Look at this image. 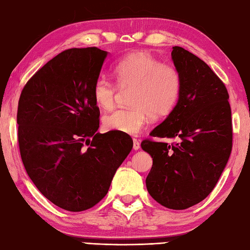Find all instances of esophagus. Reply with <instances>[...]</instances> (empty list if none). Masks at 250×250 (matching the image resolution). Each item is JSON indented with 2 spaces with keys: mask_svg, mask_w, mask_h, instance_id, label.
I'll return each instance as SVG.
<instances>
[{
  "mask_svg": "<svg viewBox=\"0 0 250 250\" xmlns=\"http://www.w3.org/2000/svg\"><path fill=\"white\" fill-rule=\"evenodd\" d=\"M141 148V145H140V141L138 139H133V149L139 150Z\"/></svg>",
  "mask_w": 250,
  "mask_h": 250,
  "instance_id": "esophagus-1",
  "label": "esophagus"
}]
</instances>
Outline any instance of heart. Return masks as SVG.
<instances>
[{
  "label": "heart",
  "instance_id": "1",
  "mask_svg": "<svg viewBox=\"0 0 250 250\" xmlns=\"http://www.w3.org/2000/svg\"><path fill=\"white\" fill-rule=\"evenodd\" d=\"M118 86L133 88L129 109H118L105 115L102 126L108 132L135 135L151 116L165 118L176 108L182 93L180 71L163 63L149 52H132L123 57L112 68ZM117 85L99 77L93 85V99L98 107L110 109L117 95Z\"/></svg>",
  "mask_w": 250,
  "mask_h": 250
}]
</instances>
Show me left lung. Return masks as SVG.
I'll return each mask as SVG.
<instances>
[{
  "label": "left lung",
  "mask_w": 250,
  "mask_h": 250,
  "mask_svg": "<svg viewBox=\"0 0 250 250\" xmlns=\"http://www.w3.org/2000/svg\"><path fill=\"white\" fill-rule=\"evenodd\" d=\"M182 78L176 108L150 135L176 142L143 140L152 157L146 179L148 192L169 209H187L203 201L216 186L232 149L229 93L209 66L181 46L172 51Z\"/></svg>",
  "instance_id": "1"
}]
</instances>
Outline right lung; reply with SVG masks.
I'll return each instance as SVG.
<instances>
[{
    "mask_svg": "<svg viewBox=\"0 0 250 250\" xmlns=\"http://www.w3.org/2000/svg\"><path fill=\"white\" fill-rule=\"evenodd\" d=\"M107 54L94 46L62 51L20 94L17 124L26 172L44 197L69 211L104 199L133 146L128 134L97 133L93 85Z\"/></svg>",
    "mask_w": 250,
    "mask_h": 250,
    "instance_id": "add662e5",
    "label": "right lung"
}]
</instances>
